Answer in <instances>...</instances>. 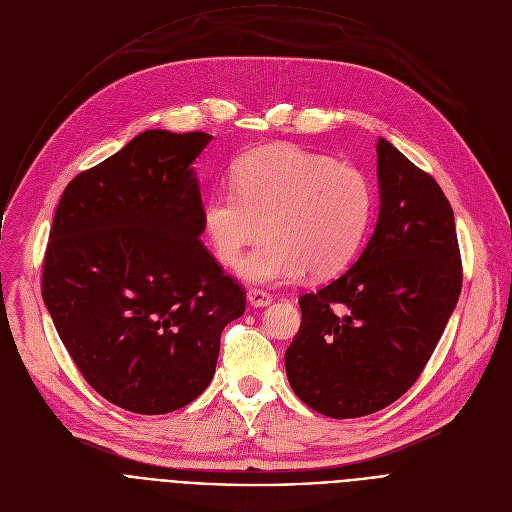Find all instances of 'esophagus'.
<instances>
[{
    "label": "esophagus",
    "instance_id": "34e87169",
    "mask_svg": "<svg viewBox=\"0 0 512 512\" xmlns=\"http://www.w3.org/2000/svg\"><path fill=\"white\" fill-rule=\"evenodd\" d=\"M247 300H249V304L255 306V308H263V306L271 304L273 298H271V294H267V291L257 289V287H251V289L247 291Z\"/></svg>",
    "mask_w": 512,
    "mask_h": 512
}]
</instances>
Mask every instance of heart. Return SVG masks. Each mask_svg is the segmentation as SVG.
Returning <instances> with one entry per match:
<instances>
[{
  "label": "heart",
  "mask_w": 512,
  "mask_h": 512,
  "mask_svg": "<svg viewBox=\"0 0 512 512\" xmlns=\"http://www.w3.org/2000/svg\"><path fill=\"white\" fill-rule=\"evenodd\" d=\"M233 190L214 192L202 210V233L214 259L235 267L261 237L239 273L251 283L324 279L358 253L373 218V188L352 164L294 145H265L237 160Z\"/></svg>",
  "instance_id": "b5f03b06"
}]
</instances>
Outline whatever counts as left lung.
Returning <instances> with one entry per match:
<instances>
[{
	"label": "left lung",
	"instance_id": "obj_1",
	"mask_svg": "<svg viewBox=\"0 0 512 512\" xmlns=\"http://www.w3.org/2000/svg\"><path fill=\"white\" fill-rule=\"evenodd\" d=\"M381 210L358 261L300 298L285 350L294 393L314 411L352 419L405 395L458 304L462 257L450 200L431 174L379 139Z\"/></svg>",
	"mask_w": 512,
	"mask_h": 512
}]
</instances>
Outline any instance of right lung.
Returning a JSON list of instances; mask_svg holds the SVG:
<instances>
[{"mask_svg":"<svg viewBox=\"0 0 512 512\" xmlns=\"http://www.w3.org/2000/svg\"><path fill=\"white\" fill-rule=\"evenodd\" d=\"M212 135L139 133L72 178L50 227L42 298L85 381L109 403L164 415L212 381L245 287L200 241L190 164Z\"/></svg>","mask_w":512,"mask_h":512,"instance_id":"add662e5","label":"right lung"}]
</instances>
